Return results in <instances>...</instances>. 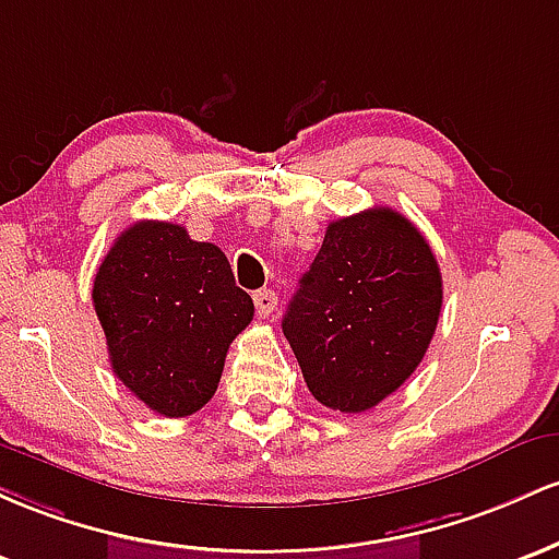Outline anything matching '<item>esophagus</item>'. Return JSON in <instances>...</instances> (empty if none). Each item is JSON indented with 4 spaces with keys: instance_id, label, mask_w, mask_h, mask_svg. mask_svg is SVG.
<instances>
[{
    "instance_id": "34e87169",
    "label": "esophagus",
    "mask_w": 559,
    "mask_h": 559,
    "mask_svg": "<svg viewBox=\"0 0 559 559\" xmlns=\"http://www.w3.org/2000/svg\"><path fill=\"white\" fill-rule=\"evenodd\" d=\"M253 304H255V311H259V317H263V319L272 317L274 309H277V293L266 290V287H263V290H255Z\"/></svg>"
}]
</instances>
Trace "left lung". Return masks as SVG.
Returning a JSON list of instances; mask_svg holds the SVG:
<instances>
[{
	"label": "left lung",
	"mask_w": 559,
	"mask_h": 559,
	"mask_svg": "<svg viewBox=\"0 0 559 559\" xmlns=\"http://www.w3.org/2000/svg\"><path fill=\"white\" fill-rule=\"evenodd\" d=\"M443 304L436 255L393 209L330 222L282 319L319 404L359 415L404 385L423 361Z\"/></svg>",
	"instance_id": "left-lung-1"
}]
</instances>
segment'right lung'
Returning a JSON list of instances; mask_svg holds the SVG:
<instances>
[{
    "mask_svg": "<svg viewBox=\"0 0 559 559\" xmlns=\"http://www.w3.org/2000/svg\"><path fill=\"white\" fill-rule=\"evenodd\" d=\"M92 300L116 378L163 417L209 404L229 343L253 319L227 255L168 222H136L116 237Z\"/></svg>",
    "mask_w": 559,
    "mask_h": 559,
    "instance_id": "add662e5",
    "label": "right lung"
}]
</instances>
